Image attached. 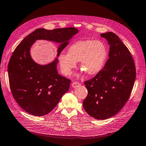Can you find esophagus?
Instances as JSON below:
<instances>
[{
	"instance_id": "obj_1",
	"label": "esophagus",
	"mask_w": 146,
	"mask_h": 146,
	"mask_svg": "<svg viewBox=\"0 0 146 146\" xmlns=\"http://www.w3.org/2000/svg\"><path fill=\"white\" fill-rule=\"evenodd\" d=\"M80 83H78V82H73V83L72 84L73 88H76V87L78 86H80Z\"/></svg>"
}]
</instances>
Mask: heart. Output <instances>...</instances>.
Wrapping results in <instances>:
<instances>
[{"mask_svg": "<svg viewBox=\"0 0 146 146\" xmlns=\"http://www.w3.org/2000/svg\"><path fill=\"white\" fill-rule=\"evenodd\" d=\"M108 56L106 44L94 40H79L71 45L67 54H60L58 60L62 73L71 74L80 62V68L89 75H94L102 70Z\"/></svg>", "mask_w": 146, "mask_h": 146, "instance_id": "obj_1", "label": "heart"}]
</instances>
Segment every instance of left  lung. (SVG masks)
I'll return each mask as SVG.
<instances>
[{
  "label": "left lung",
  "instance_id": "left-lung-1",
  "mask_svg": "<svg viewBox=\"0 0 146 146\" xmlns=\"http://www.w3.org/2000/svg\"><path fill=\"white\" fill-rule=\"evenodd\" d=\"M110 46L103 69L84 81L88 96L83 100L85 111L92 117L106 119L119 111L129 98L136 79V66L128 48L112 32L100 35Z\"/></svg>",
  "mask_w": 146,
  "mask_h": 146
}]
</instances>
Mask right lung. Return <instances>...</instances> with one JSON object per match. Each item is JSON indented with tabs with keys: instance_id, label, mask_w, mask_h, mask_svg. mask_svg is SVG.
Wrapping results in <instances>:
<instances>
[{
	"instance_id": "add662e5",
	"label": "right lung",
	"mask_w": 146,
	"mask_h": 146,
	"mask_svg": "<svg viewBox=\"0 0 146 146\" xmlns=\"http://www.w3.org/2000/svg\"><path fill=\"white\" fill-rule=\"evenodd\" d=\"M78 32L73 27L53 30L36 29L13 51L8 65L10 88L15 100L28 113L40 117L49 113L68 91L71 83V80L58 73L57 58L46 65L33 61L29 53L31 46L39 39L61 43L58 48V57Z\"/></svg>"
}]
</instances>
